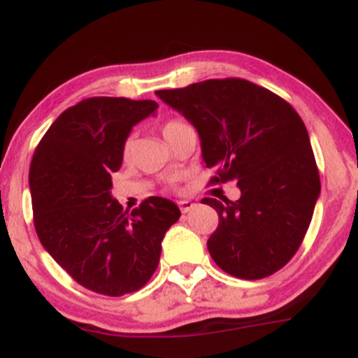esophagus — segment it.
Returning <instances> with one entry per match:
<instances>
[{"label": "esophagus", "instance_id": "34e87169", "mask_svg": "<svg viewBox=\"0 0 358 358\" xmlns=\"http://www.w3.org/2000/svg\"><path fill=\"white\" fill-rule=\"evenodd\" d=\"M178 207L180 210H182V213H188L193 207H195V203L190 202V200H182V202H178Z\"/></svg>", "mask_w": 358, "mask_h": 358}]
</instances>
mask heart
<instances>
[{"instance_id":"b5f03b06","label":"heart","mask_w":358,"mask_h":358,"mask_svg":"<svg viewBox=\"0 0 358 358\" xmlns=\"http://www.w3.org/2000/svg\"><path fill=\"white\" fill-rule=\"evenodd\" d=\"M183 126H187V124L182 121H178V119H170V121H166L165 124L162 126V134L165 136V139H168L176 129H180V127H183ZM131 155H133V139L129 138V139H126L124 146H122V158H124V162L131 159Z\"/></svg>"}]
</instances>
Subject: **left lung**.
I'll list each match as a JSON object with an SVG mask.
<instances>
[{
    "label": "left lung",
    "mask_w": 358,
    "mask_h": 358,
    "mask_svg": "<svg viewBox=\"0 0 358 358\" xmlns=\"http://www.w3.org/2000/svg\"><path fill=\"white\" fill-rule=\"evenodd\" d=\"M156 96L196 127L210 185L237 182L239 200L205 196L219 213L207 241L231 276L262 279L285 268L305 239L320 173L305 122L278 94L245 79H210Z\"/></svg>",
    "instance_id": "left-lung-1"
}]
</instances>
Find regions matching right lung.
Returning <instances> with one entry per match:
<instances>
[{
	"mask_svg": "<svg viewBox=\"0 0 358 358\" xmlns=\"http://www.w3.org/2000/svg\"><path fill=\"white\" fill-rule=\"evenodd\" d=\"M155 101L89 97L65 109L30 165L36 236L80 286L106 296L141 289L158 268L165 232L180 219L171 200L150 196L133 212L110 196L131 127Z\"/></svg>",
	"mask_w": 358,
	"mask_h": 358,
	"instance_id": "right-lung-1",
	"label": "right lung"
}]
</instances>
